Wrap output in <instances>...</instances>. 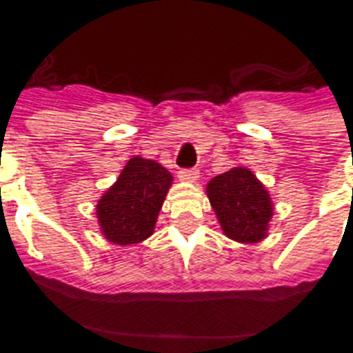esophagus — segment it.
<instances>
[{
  "label": "esophagus",
  "mask_w": 353,
  "mask_h": 353,
  "mask_svg": "<svg viewBox=\"0 0 353 353\" xmlns=\"http://www.w3.org/2000/svg\"><path fill=\"white\" fill-rule=\"evenodd\" d=\"M179 179L185 183H196L199 177V172L196 168H185V170H179Z\"/></svg>",
  "instance_id": "obj_1"
}]
</instances>
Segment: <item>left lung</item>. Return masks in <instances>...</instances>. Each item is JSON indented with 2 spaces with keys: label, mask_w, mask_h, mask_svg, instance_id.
<instances>
[{
  "label": "left lung",
  "mask_w": 353,
  "mask_h": 353,
  "mask_svg": "<svg viewBox=\"0 0 353 353\" xmlns=\"http://www.w3.org/2000/svg\"><path fill=\"white\" fill-rule=\"evenodd\" d=\"M207 198L223 234L238 243L268 238L274 214L271 194L247 166H234L207 183Z\"/></svg>",
  "instance_id": "8db88e82"
}]
</instances>
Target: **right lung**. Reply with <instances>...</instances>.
Masks as SVG:
<instances>
[{"label": "right lung", "mask_w": 353, "mask_h": 353, "mask_svg": "<svg viewBox=\"0 0 353 353\" xmlns=\"http://www.w3.org/2000/svg\"><path fill=\"white\" fill-rule=\"evenodd\" d=\"M172 183V174L157 161L141 155L130 157L117 181L97 201L102 236L122 247L150 238Z\"/></svg>", "instance_id": "obj_1"}]
</instances>
